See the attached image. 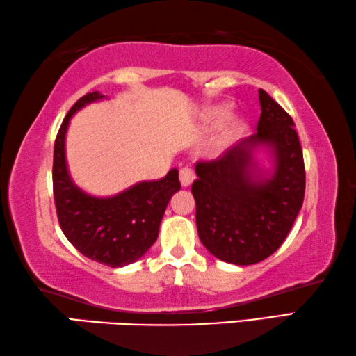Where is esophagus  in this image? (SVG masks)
<instances>
[{"mask_svg": "<svg viewBox=\"0 0 356 356\" xmlns=\"http://www.w3.org/2000/svg\"><path fill=\"white\" fill-rule=\"evenodd\" d=\"M179 177H180V184H182V187H188V185H191V182L195 180L193 168H190V166L182 168L179 172Z\"/></svg>", "mask_w": 356, "mask_h": 356, "instance_id": "1", "label": "esophagus"}]
</instances>
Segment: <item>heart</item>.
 Masks as SVG:
<instances>
[{
  "instance_id": "heart-1",
  "label": "heart",
  "mask_w": 356,
  "mask_h": 356,
  "mask_svg": "<svg viewBox=\"0 0 356 356\" xmlns=\"http://www.w3.org/2000/svg\"><path fill=\"white\" fill-rule=\"evenodd\" d=\"M229 117H231V104L222 103V104L212 106L211 109L206 112L204 118H202V123H204V127L207 129H216L228 122ZM244 131H245L244 122L239 120V118L231 120L227 126L220 129V133L217 134L216 139H213L212 143L213 152H218L220 154V152L227 150L229 145H233L236 140L244 134Z\"/></svg>"
}]
</instances>
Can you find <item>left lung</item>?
Wrapping results in <instances>:
<instances>
[{"instance_id": "1", "label": "left lung", "mask_w": 356, "mask_h": 356, "mask_svg": "<svg viewBox=\"0 0 356 356\" xmlns=\"http://www.w3.org/2000/svg\"><path fill=\"white\" fill-rule=\"evenodd\" d=\"M257 133L212 161L196 163L191 185L202 245L227 263L247 266L266 259L289 236L304 201L306 171L293 118L258 90ZM264 145L273 155L266 178L254 161Z\"/></svg>"}]
</instances>
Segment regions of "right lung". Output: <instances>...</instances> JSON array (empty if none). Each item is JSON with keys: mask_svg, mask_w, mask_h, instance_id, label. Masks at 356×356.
Listing matches in <instances>:
<instances>
[{"mask_svg": "<svg viewBox=\"0 0 356 356\" xmlns=\"http://www.w3.org/2000/svg\"><path fill=\"white\" fill-rule=\"evenodd\" d=\"M104 97L83 95L67 112L54 147V200L66 239L87 258L111 268H122L147 252L171 196L180 190L179 171L171 169L154 182H139L111 198H97L72 182L66 166L65 139L71 117L83 106Z\"/></svg>", "mask_w": 356, "mask_h": 356, "instance_id": "1", "label": "right lung"}]
</instances>
